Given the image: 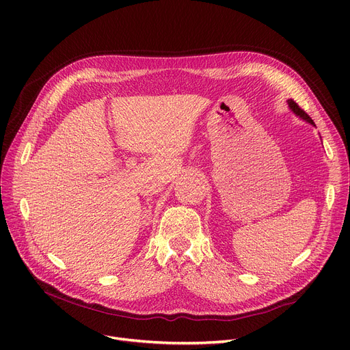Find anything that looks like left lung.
Masks as SVG:
<instances>
[{
    "instance_id": "1",
    "label": "left lung",
    "mask_w": 350,
    "mask_h": 350,
    "mask_svg": "<svg viewBox=\"0 0 350 350\" xmlns=\"http://www.w3.org/2000/svg\"><path fill=\"white\" fill-rule=\"evenodd\" d=\"M286 102H288V106H289V109L292 110L293 113H295L297 116H299L302 120H305V122H308V123H310V124H314V126H315L314 120H312V119H310V118L304 112V110H302V109H301L295 102H293L292 99H288Z\"/></svg>"
}]
</instances>
